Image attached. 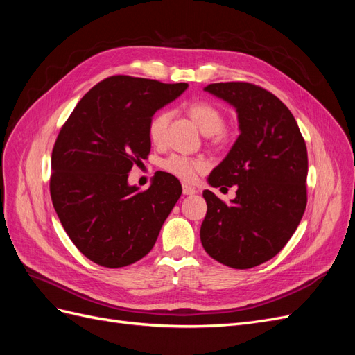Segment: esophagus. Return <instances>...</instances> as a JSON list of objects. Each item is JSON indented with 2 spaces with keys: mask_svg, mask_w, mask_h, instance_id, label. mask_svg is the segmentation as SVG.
<instances>
[{
  "mask_svg": "<svg viewBox=\"0 0 355 355\" xmlns=\"http://www.w3.org/2000/svg\"><path fill=\"white\" fill-rule=\"evenodd\" d=\"M182 191H184V196H194L196 192H197L196 188H192V187H189L187 184L182 185Z\"/></svg>",
  "mask_w": 355,
  "mask_h": 355,
  "instance_id": "obj_1",
  "label": "esophagus"
}]
</instances>
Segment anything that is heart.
Listing matches in <instances>:
<instances>
[{
	"instance_id": "b5f03b06",
	"label": "heart",
	"mask_w": 355,
	"mask_h": 355,
	"mask_svg": "<svg viewBox=\"0 0 355 355\" xmlns=\"http://www.w3.org/2000/svg\"><path fill=\"white\" fill-rule=\"evenodd\" d=\"M188 112L204 135H216L218 137L223 136L222 128L225 125V115L216 105L204 101L196 102L189 106ZM170 116V111L164 110L157 112L151 118V121H149L148 136L154 144H161L164 141ZM161 167H163L167 173L173 175L182 180L192 182L196 180L198 173H202V171H206L209 168V161L201 157L171 154L161 161Z\"/></svg>"
}]
</instances>
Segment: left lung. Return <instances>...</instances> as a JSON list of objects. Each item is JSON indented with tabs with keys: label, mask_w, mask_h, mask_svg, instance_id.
<instances>
[{
	"label": "left lung",
	"mask_w": 355,
	"mask_h": 355,
	"mask_svg": "<svg viewBox=\"0 0 355 355\" xmlns=\"http://www.w3.org/2000/svg\"><path fill=\"white\" fill-rule=\"evenodd\" d=\"M206 92L231 103L240 136L213 168L214 188L237 187L225 202L206 189L201 244L213 259L247 270L270 261L292 237L306 207V145L287 106L250 83H214Z\"/></svg>",
	"instance_id": "8db88e82"
}]
</instances>
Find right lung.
<instances>
[{"mask_svg":"<svg viewBox=\"0 0 355 355\" xmlns=\"http://www.w3.org/2000/svg\"><path fill=\"white\" fill-rule=\"evenodd\" d=\"M187 83L114 75L83 96L51 153L50 194L63 230L94 263L121 268L142 259L182 194L180 182L155 173L145 191L128 171L151 151L148 125Z\"/></svg>","mask_w":355,"mask_h":355,"instance_id":"obj_1","label":"right lung"}]
</instances>
